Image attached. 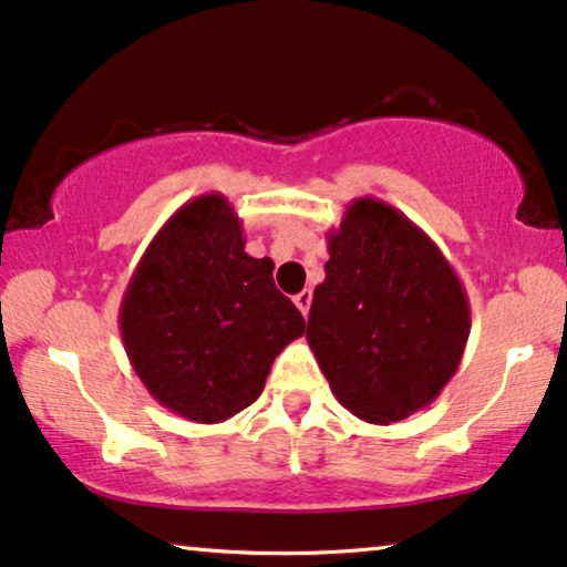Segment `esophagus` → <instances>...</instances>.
Returning a JSON list of instances; mask_svg holds the SVG:
<instances>
[{
  "label": "esophagus",
  "instance_id": "1",
  "mask_svg": "<svg viewBox=\"0 0 567 567\" xmlns=\"http://www.w3.org/2000/svg\"><path fill=\"white\" fill-rule=\"evenodd\" d=\"M296 306H298V311L303 313V316H308V311H311V300H313V292L311 290H300L296 298Z\"/></svg>",
  "mask_w": 567,
  "mask_h": 567
}]
</instances>
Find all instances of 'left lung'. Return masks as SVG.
<instances>
[{
	"label": "left lung",
	"mask_w": 567,
	"mask_h": 567,
	"mask_svg": "<svg viewBox=\"0 0 567 567\" xmlns=\"http://www.w3.org/2000/svg\"><path fill=\"white\" fill-rule=\"evenodd\" d=\"M327 244L306 339L331 394L373 425L410 417L462 362L472 329L462 279L425 230L373 196L347 205Z\"/></svg>",
	"instance_id": "8db88e82"
}]
</instances>
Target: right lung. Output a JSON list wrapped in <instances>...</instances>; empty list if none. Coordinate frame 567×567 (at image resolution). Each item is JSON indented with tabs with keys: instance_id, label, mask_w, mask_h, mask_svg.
<instances>
[{
	"instance_id": "right-lung-1",
	"label": "right lung",
	"mask_w": 567,
	"mask_h": 567,
	"mask_svg": "<svg viewBox=\"0 0 567 567\" xmlns=\"http://www.w3.org/2000/svg\"><path fill=\"white\" fill-rule=\"evenodd\" d=\"M246 254L223 194L186 202L150 240L118 308L124 350L157 404L215 425L261 394L271 362L306 321Z\"/></svg>"
}]
</instances>
